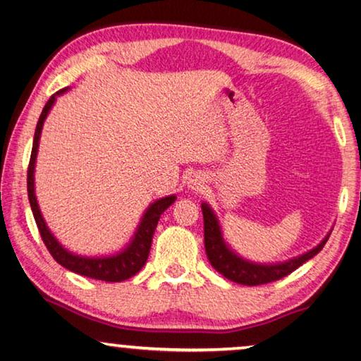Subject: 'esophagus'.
I'll return each instance as SVG.
<instances>
[{"label":"esophagus","mask_w":361,"mask_h":361,"mask_svg":"<svg viewBox=\"0 0 361 361\" xmlns=\"http://www.w3.org/2000/svg\"><path fill=\"white\" fill-rule=\"evenodd\" d=\"M202 185H204V180H202L201 176H192V178L188 181V186H190L191 190H200Z\"/></svg>","instance_id":"obj_1"}]
</instances>
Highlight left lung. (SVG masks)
Returning a JSON list of instances; mask_svg holds the SVG:
<instances>
[{"label": "left lung", "mask_w": 361, "mask_h": 361, "mask_svg": "<svg viewBox=\"0 0 361 361\" xmlns=\"http://www.w3.org/2000/svg\"><path fill=\"white\" fill-rule=\"evenodd\" d=\"M201 209L202 217H204V247L211 265L214 267L222 276H226L227 280L238 284H245V286H258V284H267L291 275V273L296 270V268L301 267L302 263H306L307 260H311L314 255H317L329 240L327 235L316 248H312V250L304 253V255L293 258V260L289 262L278 263V265L250 263L227 248L224 240H222L219 224H217V219L211 207L207 206L206 202H202Z\"/></svg>", "instance_id": "8db88e82"}]
</instances>
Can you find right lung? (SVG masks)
<instances>
[{
	"label": "right lung",
	"mask_w": 361,
	"mask_h": 361,
	"mask_svg": "<svg viewBox=\"0 0 361 361\" xmlns=\"http://www.w3.org/2000/svg\"><path fill=\"white\" fill-rule=\"evenodd\" d=\"M65 90H60L57 93L52 94L45 103L42 114L37 121V128H35L34 134V144L32 152H30V160L27 166V196L30 202V209H32L35 224L39 227L40 237L50 252V255L54 257V260L60 263V265L67 268V270L78 273V275L94 278V280L101 281H111V283H119L128 280V278L134 276L135 273L140 271V268L145 265L147 258H149L150 247H152V238H154V232L159 224L160 216L164 214V211L169 207L171 202H175L176 196H166L161 200L155 201L149 209L145 211L142 222L137 229L134 238L129 243V247L124 252L118 253L113 257H104V258H88V257H80L73 255L72 252L65 250V248L57 242V238L52 235V232L49 231V227L45 226V221L42 214L39 211L37 200H35L34 192V169H35V157H37L39 149V139H40V130H42L44 121L47 118L50 108H52L55 96L62 94Z\"/></svg>",
	"instance_id": "obj_1"
}]
</instances>
